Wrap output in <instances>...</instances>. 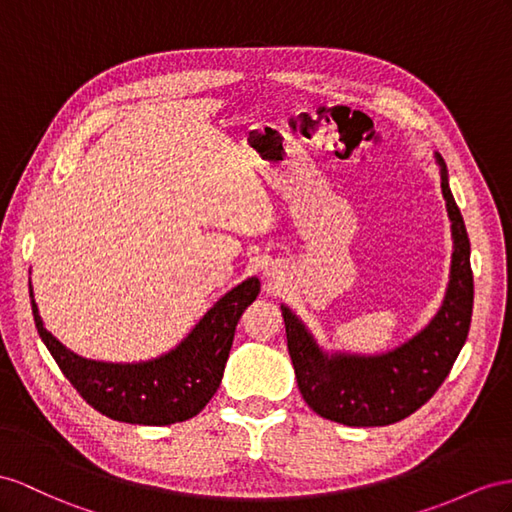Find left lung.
Wrapping results in <instances>:
<instances>
[{
	"instance_id": "obj_1",
	"label": "left lung",
	"mask_w": 512,
	"mask_h": 512,
	"mask_svg": "<svg viewBox=\"0 0 512 512\" xmlns=\"http://www.w3.org/2000/svg\"><path fill=\"white\" fill-rule=\"evenodd\" d=\"M441 168V192L452 222L450 283L435 318L409 342L383 355L324 352L296 313L281 305L287 350L296 372L298 389L320 417L344 426H387L415 413L426 404L450 374L461 352L474 307V274L469 264L467 229Z\"/></svg>"
}]
</instances>
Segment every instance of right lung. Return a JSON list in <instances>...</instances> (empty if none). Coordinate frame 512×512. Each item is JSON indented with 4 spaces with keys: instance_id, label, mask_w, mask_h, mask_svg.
<instances>
[{
    "instance_id": "1",
    "label": "right lung",
    "mask_w": 512,
    "mask_h": 512,
    "mask_svg": "<svg viewBox=\"0 0 512 512\" xmlns=\"http://www.w3.org/2000/svg\"><path fill=\"white\" fill-rule=\"evenodd\" d=\"M259 279L251 277L218 298L199 324L166 355L140 363H106L75 355L51 335L32 294L38 335L62 374L80 396L116 422L168 426L186 422L214 398L229 359L235 326L244 309L259 294Z\"/></svg>"
}]
</instances>
